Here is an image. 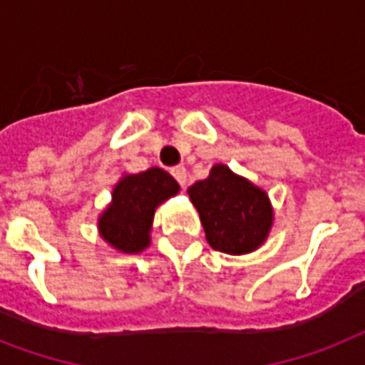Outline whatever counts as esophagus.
Instances as JSON below:
<instances>
[{
	"instance_id": "1",
	"label": "esophagus",
	"mask_w": 365,
	"mask_h": 365,
	"mask_svg": "<svg viewBox=\"0 0 365 365\" xmlns=\"http://www.w3.org/2000/svg\"><path fill=\"white\" fill-rule=\"evenodd\" d=\"M172 176L176 178L178 183H180L182 187L185 185V182H187V170H185L183 166H176V168H172Z\"/></svg>"
}]
</instances>
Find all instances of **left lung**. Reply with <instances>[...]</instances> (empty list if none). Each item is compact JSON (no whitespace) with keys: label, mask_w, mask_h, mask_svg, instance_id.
<instances>
[{"label":"left lung","mask_w":365,"mask_h":365,"mask_svg":"<svg viewBox=\"0 0 365 365\" xmlns=\"http://www.w3.org/2000/svg\"><path fill=\"white\" fill-rule=\"evenodd\" d=\"M187 193L199 212L206 240L217 252L250 254L261 248L271 233L274 208L267 191L227 165L212 166L208 178L195 182Z\"/></svg>","instance_id":"left-lung-1"}]
</instances>
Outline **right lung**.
I'll return each mask as SVG.
<instances>
[{"mask_svg":"<svg viewBox=\"0 0 365 365\" xmlns=\"http://www.w3.org/2000/svg\"><path fill=\"white\" fill-rule=\"evenodd\" d=\"M178 193L176 180L159 166L123 174L98 216L100 237L121 254H140L151 244L155 210Z\"/></svg>","mask_w":365,"mask_h":365,"instance_id":"1","label":"right lung"}]
</instances>
